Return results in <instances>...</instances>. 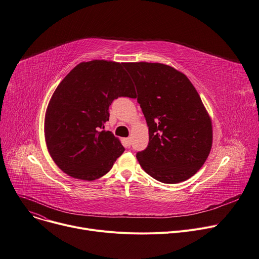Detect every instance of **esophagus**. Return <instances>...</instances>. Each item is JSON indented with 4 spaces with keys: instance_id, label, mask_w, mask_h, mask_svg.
I'll return each mask as SVG.
<instances>
[{
    "instance_id": "34e87169",
    "label": "esophagus",
    "mask_w": 259,
    "mask_h": 259,
    "mask_svg": "<svg viewBox=\"0 0 259 259\" xmlns=\"http://www.w3.org/2000/svg\"><path fill=\"white\" fill-rule=\"evenodd\" d=\"M124 143H125L127 148H130L131 147V139H130V137H128V139H125Z\"/></svg>"
}]
</instances>
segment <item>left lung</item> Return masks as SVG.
Wrapping results in <instances>:
<instances>
[{"instance_id": "8db88e82", "label": "left lung", "mask_w": 259, "mask_h": 259, "mask_svg": "<svg viewBox=\"0 0 259 259\" xmlns=\"http://www.w3.org/2000/svg\"><path fill=\"white\" fill-rule=\"evenodd\" d=\"M137 102L149 127V145L136 154L154 179L174 184L194 176L212 146L211 119L192 82L162 63L128 62Z\"/></svg>"}]
</instances>
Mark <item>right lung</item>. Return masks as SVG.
I'll return each mask as SVG.
<instances>
[{"mask_svg":"<svg viewBox=\"0 0 259 259\" xmlns=\"http://www.w3.org/2000/svg\"><path fill=\"white\" fill-rule=\"evenodd\" d=\"M125 63L81 62L59 83L46 111L48 151L65 174L92 181L107 174L125 151L104 130L109 106L118 97L135 98Z\"/></svg>","mask_w":259,"mask_h":259,"instance_id":"1","label":"right lung"}]
</instances>
